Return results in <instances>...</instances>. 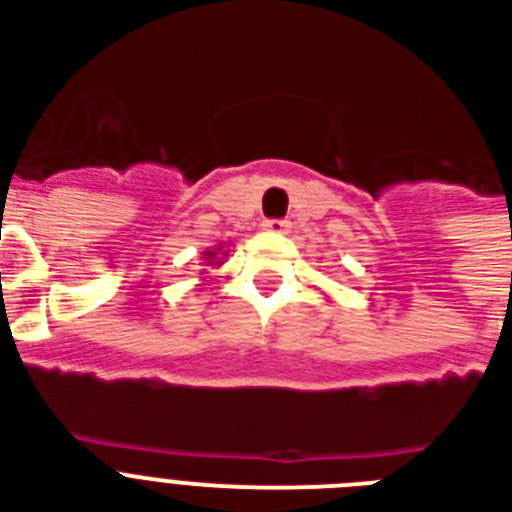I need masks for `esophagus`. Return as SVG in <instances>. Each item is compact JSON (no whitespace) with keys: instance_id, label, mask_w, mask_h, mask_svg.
Returning a JSON list of instances; mask_svg holds the SVG:
<instances>
[{"instance_id":"1","label":"esophagus","mask_w":512,"mask_h":512,"mask_svg":"<svg viewBox=\"0 0 512 512\" xmlns=\"http://www.w3.org/2000/svg\"><path fill=\"white\" fill-rule=\"evenodd\" d=\"M263 228L268 233H287L289 231V223H287V220H265Z\"/></svg>"}]
</instances>
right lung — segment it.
<instances>
[{
	"mask_svg": "<svg viewBox=\"0 0 512 512\" xmlns=\"http://www.w3.org/2000/svg\"><path fill=\"white\" fill-rule=\"evenodd\" d=\"M225 257H228V244H217V247L207 249V252H204V257H201V260H204V265H215V268H220V265L225 263ZM207 273H209V271H201V276H204V279H201V281H207V279H209Z\"/></svg>",
	"mask_w": 512,
	"mask_h": 512,
	"instance_id": "1",
	"label": "right lung"
}]
</instances>
